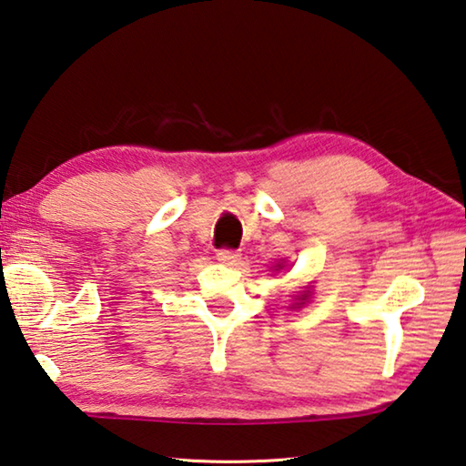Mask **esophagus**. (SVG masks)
I'll use <instances>...</instances> for the list:
<instances>
[{"label": "esophagus", "mask_w": 466, "mask_h": 466, "mask_svg": "<svg viewBox=\"0 0 466 466\" xmlns=\"http://www.w3.org/2000/svg\"><path fill=\"white\" fill-rule=\"evenodd\" d=\"M218 260L224 262V265L234 267L240 262V252L232 250V248H222V250H218Z\"/></svg>", "instance_id": "obj_1"}]
</instances>
